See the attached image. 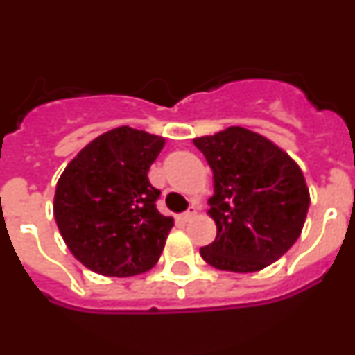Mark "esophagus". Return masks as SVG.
<instances>
[{
	"instance_id": "34e87169",
	"label": "esophagus",
	"mask_w": 355,
	"mask_h": 355,
	"mask_svg": "<svg viewBox=\"0 0 355 355\" xmlns=\"http://www.w3.org/2000/svg\"><path fill=\"white\" fill-rule=\"evenodd\" d=\"M196 213H197L196 206H192V208L188 209V211H184V213H183V215H181V220H183V222H188V220H192L193 216H196Z\"/></svg>"
}]
</instances>
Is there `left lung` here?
I'll use <instances>...</instances> for the list:
<instances>
[{
  "label": "left lung",
  "instance_id": "8db88e82",
  "mask_svg": "<svg viewBox=\"0 0 355 355\" xmlns=\"http://www.w3.org/2000/svg\"><path fill=\"white\" fill-rule=\"evenodd\" d=\"M213 171L209 215L216 238L200 256L218 270L258 272L288 252L306 222L300 167L263 135L231 126L193 139Z\"/></svg>",
  "mask_w": 355,
  "mask_h": 355
}]
</instances>
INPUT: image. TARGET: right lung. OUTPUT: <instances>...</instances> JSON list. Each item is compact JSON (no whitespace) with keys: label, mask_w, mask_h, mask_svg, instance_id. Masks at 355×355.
Listing matches in <instances>:
<instances>
[{"label":"right lung","mask_w":355,"mask_h":355,"mask_svg":"<svg viewBox=\"0 0 355 355\" xmlns=\"http://www.w3.org/2000/svg\"><path fill=\"white\" fill-rule=\"evenodd\" d=\"M165 139L130 126L99 135L71 159L55 192V220L72 256L96 274L130 277L159 259L172 216L156 209L147 172Z\"/></svg>","instance_id":"obj_1"}]
</instances>
